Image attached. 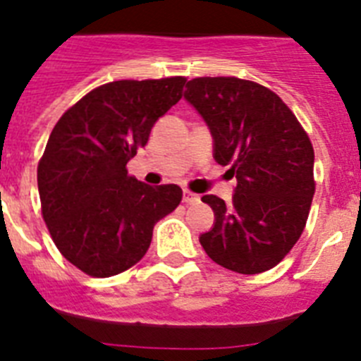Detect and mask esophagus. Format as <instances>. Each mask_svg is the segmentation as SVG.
I'll use <instances>...</instances> for the list:
<instances>
[{
    "instance_id": "obj_1",
    "label": "esophagus",
    "mask_w": 361,
    "mask_h": 361,
    "mask_svg": "<svg viewBox=\"0 0 361 361\" xmlns=\"http://www.w3.org/2000/svg\"><path fill=\"white\" fill-rule=\"evenodd\" d=\"M183 200L186 204H199L200 202V195H197V193H191V191L184 190Z\"/></svg>"
}]
</instances>
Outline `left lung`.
<instances>
[{"label":"left lung","mask_w":361,"mask_h":361,"mask_svg":"<svg viewBox=\"0 0 361 361\" xmlns=\"http://www.w3.org/2000/svg\"><path fill=\"white\" fill-rule=\"evenodd\" d=\"M184 99L213 137V159L231 166V204L204 195L215 222L199 237L213 262L242 275L275 267L304 231L314 195V152L282 99L238 78L188 81Z\"/></svg>","instance_id":"obj_1"}]
</instances>
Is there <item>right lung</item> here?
Returning <instances> with one entry per match:
<instances>
[{"label": "right lung", "mask_w": 361, "mask_h": 361, "mask_svg": "<svg viewBox=\"0 0 361 361\" xmlns=\"http://www.w3.org/2000/svg\"><path fill=\"white\" fill-rule=\"evenodd\" d=\"M184 82H106L54 126L37 166L41 212L57 250L86 275L106 279L135 266L153 226L183 199L177 184L148 186L130 177L126 164L178 103Z\"/></svg>", "instance_id": "add662e5"}]
</instances>
